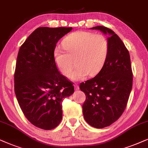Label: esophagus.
I'll use <instances>...</instances> for the list:
<instances>
[{"mask_svg": "<svg viewBox=\"0 0 148 148\" xmlns=\"http://www.w3.org/2000/svg\"><path fill=\"white\" fill-rule=\"evenodd\" d=\"M74 86V88H75V90H78V89H79V87H78V84H75Z\"/></svg>", "mask_w": 148, "mask_h": 148, "instance_id": "1", "label": "esophagus"}]
</instances>
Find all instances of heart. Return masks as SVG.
<instances>
[{"mask_svg":"<svg viewBox=\"0 0 148 148\" xmlns=\"http://www.w3.org/2000/svg\"><path fill=\"white\" fill-rule=\"evenodd\" d=\"M63 47L57 46L54 50V59L59 72L68 77L75 59L76 68L70 78L84 79L88 74H98L107 59L109 44L104 35L88 32L73 33L63 42Z\"/></svg>","mask_w":148,"mask_h":148,"instance_id":"1","label":"heart"}]
</instances>
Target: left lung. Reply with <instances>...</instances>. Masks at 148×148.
Segmentation results:
<instances>
[{
  "instance_id": "obj_1",
  "label": "left lung",
  "mask_w": 148,
  "mask_h": 148,
  "mask_svg": "<svg viewBox=\"0 0 148 148\" xmlns=\"http://www.w3.org/2000/svg\"><path fill=\"white\" fill-rule=\"evenodd\" d=\"M109 35V50L104 65L94 78L80 84L86 100L83 104L85 121L102 128L117 121L126 107L132 87L130 54L118 35L102 26L91 28Z\"/></svg>"
}]
</instances>
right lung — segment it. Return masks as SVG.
Masks as SVG:
<instances>
[{
	"instance_id": "1",
	"label": "right lung",
	"mask_w": 148,
	"mask_h": 148,
	"mask_svg": "<svg viewBox=\"0 0 148 148\" xmlns=\"http://www.w3.org/2000/svg\"><path fill=\"white\" fill-rule=\"evenodd\" d=\"M72 27H39L20 46L14 74V90L24 115L31 124L52 130L62 119V102L74 91L60 74L54 50Z\"/></svg>"
}]
</instances>
